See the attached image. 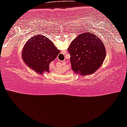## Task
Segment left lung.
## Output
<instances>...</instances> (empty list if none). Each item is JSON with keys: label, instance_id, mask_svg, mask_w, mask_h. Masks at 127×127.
I'll list each match as a JSON object with an SVG mask.
<instances>
[{"label": "left lung", "instance_id": "obj_1", "mask_svg": "<svg viewBox=\"0 0 127 127\" xmlns=\"http://www.w3.org/2000/svg\"><path fill=\"white\" fill-rule=\"evenodd\" d=\"M72 69L81 75L95 73L106 57V49L102 41L91 33H83L74 39L69 48Z\"/></svg>", "mask_w": 127, "mask_h": 127}]
</instances>
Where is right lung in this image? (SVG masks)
Listing matches in <instances>:
<instances>
[{
	"instance_id": "add662e5",
	"label": "right lung",
	"mask_w": 127,
	"mask_h": 127,
	"mask_svg": "<svg viewBox=\"0 0 127 127\" xmlns=\"http://www.w3.org/2000/svg\"><path fill=\"white\" fill-rule=\"evenodd\" d=\"M60 53L53 43L42 35L33 36L23 48L22 56L24 62L36 72H49V64Z\"/></svg>"
}]
</instances>
